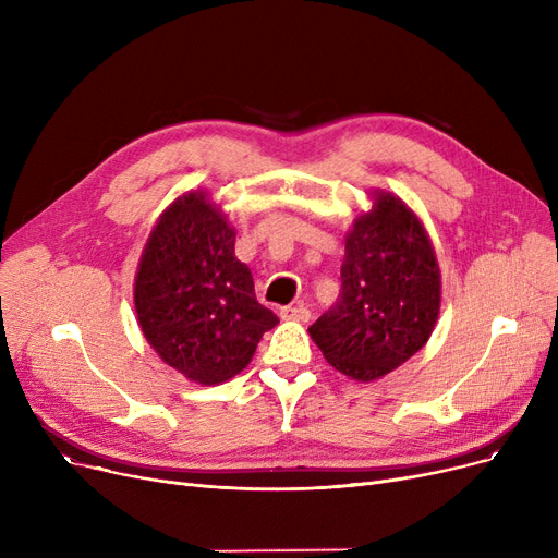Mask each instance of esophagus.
<instances>
[{
    "label": "esophagus",
    "mask_w": 558,
    "mask_h": 558,
    "mask_svg": "<svg viewBox=\"0 0 558 558\" xmlns=\"http://www.w3.org/2000/svg\"><path fill=\"white\" fill-rule=\"evenodd\" d=\"M280 316L289 318V320H310L312 312L305 305H289V307L280 310Z\"/></svg>",
    "instance_id": "obj_1"
}]
</instances>
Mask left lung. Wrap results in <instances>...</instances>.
Wrapping results in <instances>:
<instances>
[{
  "instance_id": "obj_1",
  "label": "left lung",
  "mask_w": 558,
  "mask_h": 558,
  "mask_svg": "<svg viewBox=\"0 0 558 558\" xmlns=\"http://www.w3.org/2000/svg\"><path fill=\"white\" fill-rule=\"evenodd\" d=\"M441 310V271L427 230L409 205L375 190L373 208L345 234L341 294L310 328L343 375L373 383L432 337Z\"/></svg>"
}]
</instances>
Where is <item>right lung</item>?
I'll return each instance as SVG.
<instances>
[{
	"label": "right lung",
	"instance_id": "add662e5",
	"mask_svg": "<svg viewBox=\"0 0 558 558\" xmlns=\"http://www.w3.org/2000/svg\"><path fill=\"white\" fill-rule=\"evenodd\" d=\"M234 234L208 194L187 192L160 215L135 274L142 335L165 364L208 387L242 373L278 324L234 257Z\"/></svg>",
	"mask_w": 558,
	"mask_h": 558
}]
</instances>
